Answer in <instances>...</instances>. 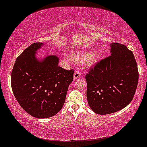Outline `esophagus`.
I'll return each instance as SVG.
<instances>
[{
  "label": "esophagus",
  "instance_id": "obj_1",
  "mask_svg": "<svg viewBox=\"0 0 147 147\" xmlns=\"http://www.w3.org/2000/svg\"><path fill=\"white\" fill-rule=\"evenodd\" d=\"M81 72L79 70L76 71L75 73H74V80H77V79L81 78Z\"/></svg>",
  "mask_w": 147,
  "mask_h": 147
}]
</instances>
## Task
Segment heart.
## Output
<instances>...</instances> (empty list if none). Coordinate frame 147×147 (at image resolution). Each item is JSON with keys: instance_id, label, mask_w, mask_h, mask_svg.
<instances>
[{"instance_id": "1", "label": "heart", "mask_w": 147, "mask_h": 147, "mask_svg": "<svg viewBox=\"0 0 147 147\" xmlns=\"http://www.w3.org/2000/svg\"><path fill=\"white\" fill-rule=\"evenodd\" d=\"M100 55L98 52H93L91 53H87L81 51H74L70 54L71 61L76 63L85 62L87 66H91L98 62Z\"/></svg>"}]
</instances>
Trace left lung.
<instances>
[{
  "instance_id": "left-lung-1",
  "label": "left lung",
  "mask_w": 147,
  "mask_h": 147,
  "mask_svg": "<svg viewBox=\"0 0 147 147\" xmlns=\"http://www.w3.org/2000/svg\"><path fill=\"white\" fill-rule=\"evenodd\" d=\"M111 55L90 69L86 76L87 98L96 114H109L123 109L136 91L139 72L132 51L117 42L110 44Z\"/></svg>"
}]
</instances>
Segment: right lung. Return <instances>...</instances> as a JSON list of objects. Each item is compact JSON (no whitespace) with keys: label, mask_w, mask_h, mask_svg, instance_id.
Segmentation results:
<instances>
[{"label":"right lung","mask_w":147,"mask_h":147,"mask_svg":"<svg viewBox=\"0 0 147 147\" xmlns=\"http://www.w3.org/2000/svg\"><path fill=\"white\" fill-rule=\"evenodd\" d=\"M43 45L35 42L24 50L11 75L15 98L25 111L37 118H50L62 109L74 73L58 66L59 58L55 55L38 60L36 52Z\"/></svg>","instance_id":"obj_1"}]
</instances>
